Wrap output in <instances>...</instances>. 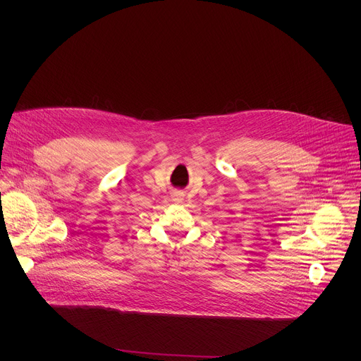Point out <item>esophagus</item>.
I'll return each mask as SVG.
<instances>
[{"instance_id":"1","label":"esophagus","mask_w":361,"mask_h":361,"mask_svg":"<svg viewBox=\"0 0 361 361\" xmlns=\"http://www.w3.org/2000/svg\"><path fill=\"white\" fill-rule=\"evenodd\" d=\"M174 200H176V201H181V200H183V195L177 191V192L174 194Z\"/></svg>"}]
</instances>
